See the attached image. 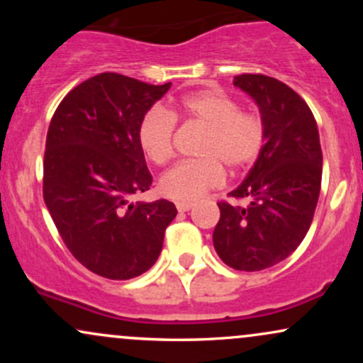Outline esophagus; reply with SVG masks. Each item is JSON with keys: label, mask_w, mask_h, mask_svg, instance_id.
Returning <instances> with one entry per match:
<instances>
[{"label": "esophagus", "mask_w": 363, "mask_h": 363, "mask_svg": "<svg viewBox=\"0 0 363 363\" xmlns=\"http://www.w3.org/2000/svg\"><path fill=\"white\" fill-rule=\"evenodd\" d=\"M193 206H194L193 201H177L176 203V208L179 211H181V213H184V211H189Z\"/></svg>", "instance_id": "obj_1"}]
</instances>
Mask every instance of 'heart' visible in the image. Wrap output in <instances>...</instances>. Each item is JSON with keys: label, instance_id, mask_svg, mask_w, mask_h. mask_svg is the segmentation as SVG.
Masks as SVG:
<instances>
[{"label": "heart", "instance_id": "obj_1", "mask_svg": "<svg viewBox=\"0 0 363 363\" xmlns=\"http://www.w3.org/2000/svg\"><path fill=\"white\" fill-rule=\"evenodd\" d=\"M177 119L199 124L206 136L199 147L203 158L179 162L160 177L162 194L176 201H194L222 186V165L230 170L249 167L266 145V123L259 112L242 111L234 97L220 90H198L170 102L169 111L153 107L145 112L136 140L152 164L164 165L172 157Z\"/></svg>", "mask_w": 363, "mask_h": 363}]
</instances>
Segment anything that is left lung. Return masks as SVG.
Here are the masks:
<instances>
[{"mask_svg":"<svg viewBox=\"0 0 363 363\" xmlns=\"http://www.w3.org/2000/svg\"><path fill=\"white\" fill-rule=\"evenodd\" d=\"M234 85L254 99L266 123V145L247 177L230 193L245 206L220 201L215 251L239 272H261L302 242L318 206L323 152L306 101L266 74H239Z\"/></svg>","mask_w":363,"mask_h":363,"instance_id":"1","label":"left lung"}]
</instances>
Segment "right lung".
Here are the masks:
<instances>
[{
    "mask_svg": "<svg viewBox=\"0 0 363 363\" xmlns=\"http://www.w3.org/2000/svg\"><path fill=\"white\" fill-rule=\"evenodd\" d=\"M170 83L101 73L62 99L48 129L44 201L66 247L99 277L148 272L177 210L167 199L131 203L152 186L136 129Z\"/></svg>",
    "mask_w": 363,
    "mask_h": 363,
    "instance_id": "right-lung-1",
    "label": "right lung"
}]
</instances>
